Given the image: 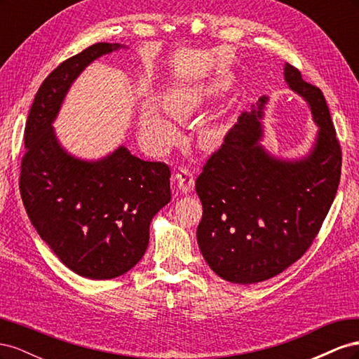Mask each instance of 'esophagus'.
Wrapping results in <instances>:
<instances>
[{"label":"esophagus","mask_w":359,"mask_h":359,"mask_svg":"<svg viewBox=\"0 0 359 359\" xmlns=\"http://www.w3.org/2000/svg\"><path fill=\"white\" fill-rule=\"evenodd\" d=\"M173 180L177 181V187L181 193L187 194L194 189V177L191 170L187 168H180L175 175H173Z\"/></svg>","instance_id":"34e87169"}]
</instances>
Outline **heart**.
Returning <instances> with one entry per match:
<instances>
[{
    "label": "heart",
    "mask_w": 359,
    "mask_h": 359,
    "mask_svg": "<svg viewBox=\"0 0 359 359\" xmlns=\"http://www.w3.org/2000/svg\"><path fill=\"white\" fill-rule=\"evenodd\" d=\"M198 90H177L168 95L166 111L173 116L184 118L191 114L193 107L198 103ZM140 128H142V135L145 139L156 148H166L172 144V140L175 139L177 135L175 126L172 124L168 115L156 106H149L144 112L142 119H140ZM203 142H211L210 133L203 136Z\"/></svg>",
    "instance_id": "b5f03b06"
}]
</instances>
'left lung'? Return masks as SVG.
<instances>
[{
    "instance_id": "obj_1",
    "label": "left lung",
    "mask_w": 359,
    "mask_h": 359,
    "mask_svg": "<svg viewBox=\"0 0 359 359\" xmlns=\"http://www.w3.org/2000/svg\"><path fill=\"white\" fill-rule=\"evenodd\" d=\"M285 81L309 103L319 127L310 153L283 160L260 145L264 95L257 109L238 118L196 180L203 206L198 244L210 268L231 283H259L297 262L339 189L341 149L325 97L287 62Z\"/></svg>"
}]
</instances>
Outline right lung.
Here are the masks:
<instances>
[{
  "mask_svg": "<svg viewBox=\"0 0 359 359\" xmlns=\"http://www.w3.org/2000/svg\"><path fill=\"white\" fill-rule=\"evenodd\" d=\"M124 48L95 43L53 70L34 97L25 126L20 196L32 226L61 262L91 280L126 274L149 241V223L170 202V170L126 147L82 160L58 142L52 123L86 66Z\"/></svg>",
  "mask_w": 359,
  "mask_h": 359,
  "instance_id": "obj_1",
  "label": "right lung"
}]
</instances>
